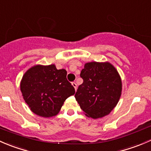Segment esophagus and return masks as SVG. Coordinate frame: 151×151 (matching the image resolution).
I'll return each mask as SVG.
<instances>
[{
  "mask_svg": "<svg viewBox=\"0 0 151 151\" xmlns=\"http://www.w3.org/2000/svg\"><path fill=\"white\" fill-rule=\"evenodd\" d=\"M72 85H73V87L75 88V90L76 91V89H77V84H76V82H73Z\"/></svg>",
  "mask_w": 151,
  "mask_h": 151,
  "instance_id": "obj_1",
  "label": "esophagus"
}]
</instances>
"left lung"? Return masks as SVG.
Segmentation results:
<instances>
[{"label": "left lung", "mask_w": 151, "mask_h": 151, "mask_svg": "<svg viewBox=\"0 0 151 151\" xmlns=\"http://www.w3.org/2000/svg\"><path fill=\"white\" fill-rule=\"evenodd\" d=\"M80 76L83 83L75 98L85 114L97 119L109 114L121 95V78L117 70L109 62H89Z\"/></svg>", "instance_id": "left-lung-1"}]
</instances>
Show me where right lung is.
Returning a JSON list of instances; mask_svg holds the SVG:
<instances>
[{
    "label": "right lung",
    "instance_id": "right-lung-1",
    "mask_svg": "<svg viewBox=\"0 0 151 151\" xmlns=\"http://www.w3.org/2000/svg\"><path fill=\"white\" fill-rule=\"evenodd\" d=\"M20 90L31 111L44 117L56 115L65 100L76 92L67 79V71L57 70L54 65L30 68L23 76Z\"/></svg>",
    "mask_w": 151,
    "mask_h": 151
}]
</instances>
